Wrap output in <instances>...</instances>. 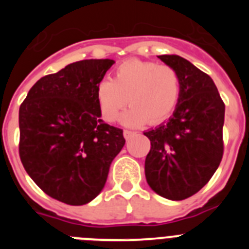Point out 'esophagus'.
<instances>
[{"label": "esophagus", "instance_id": "esophagus-1", "mask_svg": "<svg viewBox=\"0 0 249 249\" xmlns=\"http://www.w3.org/2000/svg\"><path fill=\"white\" fill-rule=\"evenodd\" d=\"M123 136H124V138H126V140H131L132 137H133V136H135V132H132V131H123Z\"/></svg>", "mask_w": 249, "mask_h": 249}]
</instances>
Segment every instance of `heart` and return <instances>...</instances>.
<instances>
[{
  "label": "heart",
  "mask_w": 249,
  "mask_h": 249,
  "mask_svg": "<svg viewBox=\"0 0 249 249\" xmlns=\"http://www.w3.org/2000/svg\"><path fill=\"white\" fill-rule=\"evenodd\" d=\"M181 96V81L171 66L151 61L131 59L121 63L111 81H101L97 86V102L106 121L114 122L131 105L121 121L124 126H142L160 123L175 111ZM129 100H127L126 98Z\"/></svg>",
  "instance_id": "obj_1"
}]
</instances>
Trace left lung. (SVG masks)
I'll use <instances>...</instances> for the list:
<instances>
[{
	"mask_svg": "<svg viewBox=\"0 0 249 249\" xmlns=\"http://www.w3.org/2000/svg\"><path fill=\"white\" fill-rule=\"evenodd\" d=\"M158 58L177 71L181 96L172 117L144 132L148 186L160 197L182 201L207 184L223 156L224 103L210 76L177 54Z\"/></svg>",
	"mask_w": 249,
	"mask_h": 249,
	"instance_id": "left-lung-1",
	"label": "left lung"
}]
</instances>
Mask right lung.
I'll return each mask as SVG.
<instances>
[{
	"instance_id": "1",
	"label": "right lung",
	"mask_w": 249,
	"mask_h": 249,
	"mask_svg": "<svg viewBox=\"0 0 249 249\" xmlns=\"http://www.w3.org/2000/svg\"><path fill=\"white\" fill-rule=\"evenodd\" d=\"M113 59H83L39 78L19 107V157L50 197L82 206L101 193L126 140L101 120L97 86Z\"/></svg>"
}]
</instances>
